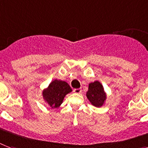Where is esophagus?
Wrapping results in <instances>:
<instances>
[{
  "mask_svg": "<svg viewBox=\"0 0 148 148\" xmlns=\"http://www.w3.org/2000/svg\"><path fill=\"white\" fill-rule=\"evenodd\" d=\"M81 91H82V90L80 88H78V89H74V92L75 93H81Z\"/></svg>",
  "mask_w": 148,
  "mask_h": 148,
  "instance_id": "obj_1",
  "label": "esophagus"
}]
</instances>
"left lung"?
<instances>
[{
	"instance_id": "1",
	"label": "left lung",
	"mask_w": 148,
	"mask_h": 148,
	"mask_svg": "<svg viewBox=\"0 0 148 148\" xmlns=\"http://www.w3.org/2000/svg\"><path fill=\"white\" fill-rule=\"evenodd\" d=\"M86 97L92 105L96 107H101L106 99V95L100 82L96 80L89 84L88 91L86 92Z\"/></svg>"
}]
</instances>
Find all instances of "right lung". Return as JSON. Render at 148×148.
I'll use <instances>...</instances> for the list:
<instances>
[{
  "label": "right lung",
  "mask_w": 148,
  "mask_h": 148,
  "mask_svg": "<svg viewBox=\"0 0 148 148\" xmlns=\"http://www.w3.org/2000/svg\"><path fill=\"white\" fill-rule=\"evenodd\" d=\"M72 91L65 81L54 80L42 92L43 98L51 108L59 107L66 95Z\"/></svg>",
  "instance_id": "add662e5"
}]
</instances>
